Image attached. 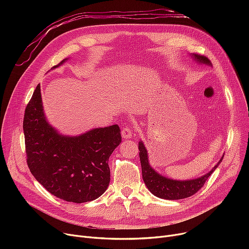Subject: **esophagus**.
I'll list each match as a JSON object with an SVG mask.
<instances>
[{
  "instance_id": "1",
  "label": "esophagus",
  "mask_w": 249,
  "mask_h": 249,
  "mask_svg": "<svg viewBox=\"0 0 249 249\" xmlns=\"http://www.w3.org/2000/svg\"><path fill=\"white\" fill-rule=\"evenodd\" d=\"M121 133H122V137L124 138V139H129V138H131L132 137V133H133V130L132 129H130L129 127H124L123 129H122V131H121Z\"/></svg>"
}]
</instances>
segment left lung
Instances as JSON below:
<instances>
[{
	"instance_id": "1",
	"label": "left lung",
	"mask_w": 249,
	"mask_h": 249,
	"mask_svg": "<svg viewBox=\"0 0 249 249\" xmlns=\"http://www.w3.org/2000/svg\"><path fill=\"white\" fill-rule=\"evenodd\" d=\"M194 56L200 62H204L207 64L210 63V60L204 55L194 54ZM138 148H139V158H140V163H141L142 178H143V180H144V184L154 196L165 200L185 199V198L191 197V196L199 192L202 189V187H204L208 178L212 175V173L217 168L219 163L222 161V160H223V158H222L219 160V162L212 168L211 172H209L207 175L201 178L191 179V180H174L159 175L149 165L147 151L141 141L139 142Z\"/></svg>"
}]
</instances>
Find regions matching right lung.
Returning a JSON list of instances; mask_svg holds the SVG:
<instances>
[{"label":"right lung","instance_id":"add662e5","mask_svg":"<svg viewBox=\"0 0 249 249\" xmlns=\"http://www.w3.org/2000/svg\"><path fill=\"white\" fill-rule=\"evenodd\" d=\"M23 130L28 167L50 194L85 203L107 190L109 158L122 141L119 126L93 129L76 137L59 135L45 120L38 85L26 106Z\"/></svg>","mask_w":249,"mask_h":249}]
</instances>
